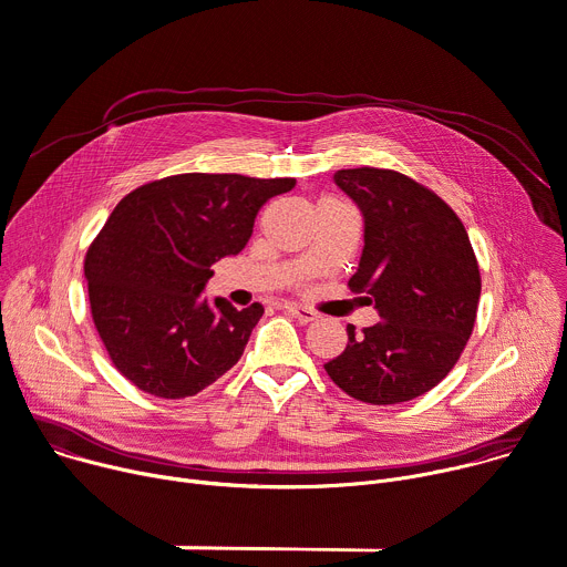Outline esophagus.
I'll use <instances>...</instances> for the list:
<instances>
[{
	"label": "esophagus",
	"instance_id": "esophagus-1",
	"mask_svg": "<svg viewBox=\"0 0 567 567\" xmlns=\"http://www.w3.org/2000/svg\"><path fill=\"white\" fill-rule=\"evenodd\" d=\"M285 312L291 315V317H293L296 321H300V323H312V321L319 319L315 310H310V307H302V305H298V302H285Z\"/></svg>",
	"mask_w": 567,
	"mask_h": 567
}]
</instances>
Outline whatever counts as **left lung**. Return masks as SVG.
Wrapping results in <instances>:
<instances>
[{"instance_id":"1","label":"left lung","mask_w":567,"mask_h":567,"mask_svg":"<svg viewBox=\"0 0 567 567\" xmlns=\"http://www.w3.org/2000/svg\"><path fill=\"white\" fill-rule=\"evenodd\" d=\"M364 219L352 291L375 305L378 321L326 364L332 382L371 404L414 400L456 364L477 319L482 278L466 228L434 192L391 169L332 176Z\"/></svg>"}]
</instances>
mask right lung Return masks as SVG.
I'll use <instances>...</instances> for the list:
<instances>
[{"mask_svg": "<svg viewBox=\"0 0 567 567\" xmlns=\"http://www.w3.org/2000/svg\"><path fill=\"white\" fill-rule=\"evenodd\" d=\"M293 178L181 174L124 196L85 255L96 332L140 391L181 400L230 371L265 307L203 298L213 265L241 252L262 205Z\"/></svg>", "mask_w": 567, "mask_h": 567, "instance_id": "obj_1", "label": "right lung"}]
</instances>
